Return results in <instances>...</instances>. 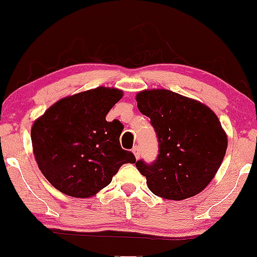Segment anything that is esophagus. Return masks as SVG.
<instances>
[{
  "label": "esophagus",
  "mask_w": 257,
  "mask_h": 257,
  "mask_svg": "<svg viewBox=\"0 0 257 257\" xmlns=\"http://www.w3.org/2000/svg\"><path fill=\"white\" fill-rule=\"evenodd\" d=\"M132 153H134V155L135 157H136V159H138V158H140V148H138V147H134V149H132Z\"/></svg>",
  "instance_id": "34e87169"
}]
</instances>
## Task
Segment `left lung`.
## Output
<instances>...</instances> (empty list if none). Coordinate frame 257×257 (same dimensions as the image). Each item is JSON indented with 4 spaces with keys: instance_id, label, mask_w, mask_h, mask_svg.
I'll use <instances>...</instances> for the list:
<instances>
[{
    "instance_id": "1",
    "label": "left lung",
    "mask_w": 257,
    "mask_h": 257,
    "mask_svg": "<svg viewBox=\"0 0 257 257\" xmlns=\"http://www.w3.org/2000/svg\"><path fill=\"white\" fill-rule=\"evenodd\" d=\"M140 111L152 121L159 138V157L136 167L152 193L169 200L194 197L215 177L228 138L214 110L197 99L165 88L136 94Z\"/></svg>"
}]
</instances>
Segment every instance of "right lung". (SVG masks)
I'll return each mask as SVG.
<instances>
[{
    "label": "right lung",
    "instance_id": "add662e5",
    "mask_svg": "<svg viewBox=\"0 0 257 257\" xmlns=\"http://www.w3.org/2000/svg\"><path fill=\"white\" fill-rule=\"evenodd\" d=\"M122 96L119 88L99 86L57 100L34 121V157L59 192L91 198L111 182L123 164L136 163L120 146V121L105 120Z\"/></svg>",
    "mask_w": 257,
    "mask_h": 257
}]
</instances>
